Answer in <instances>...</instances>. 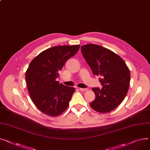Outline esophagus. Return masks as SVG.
Instances as JSON below:
<instances>
[{
	"mask_svg": "<svg viewBox=\"0 0 150 150\" xmlns=\"http://www.w3.org/2000/svg\"><path fill=\"white\" fill-rule=\"evenodd\" d=\"M79 90L81 91H87L88 89L87 88H80Z\"/></svg>",
	"mask_w": 150,
	"mask_h": 150,
	"instance_id": "1",
	"label": "esophagus"
}]
</instances>
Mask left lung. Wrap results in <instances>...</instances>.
Wrapping results in <instances>:
<instances>
[{
  "instance_id": "left-lung-1",
  "label": "left lung",
  "mask_w": 150,
  "mask_h": 150,
  "mask_svg": "<svg viewBox=\"0 0 150 150\" xmlns=\"http://www.w3.org/2000/svg\"><path fill=\"white\" fill-rule=\"evenodd\" d=\"M82 53L93 74L99 76L102 88H93L95 100L90 103L94 110L105 113L117 108L127 93L130 70L124 61L113 52L94 44L81 47Z\"/></svg>"
}]
</instances>
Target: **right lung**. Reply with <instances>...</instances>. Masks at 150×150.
Segmentation results:
<instances>
[{"label": "right lung", "mask_w": 150, "mask_h": 150, "mask_svg": "<svg viewBox=\"0 0 150 150\" xmlns=\"http://www.w3.org/2000/svg\"><path fill=\"white\" fill-rule=\"evenodd\" d=\"M79 48L80 45L52 47L37 55L27 69L25 78L30 98L40 111L49 116H59L68 107L75 89L56 79L65 62Z\"/></svg>", "instance_id": "right-lung-1"}]
</instances>
